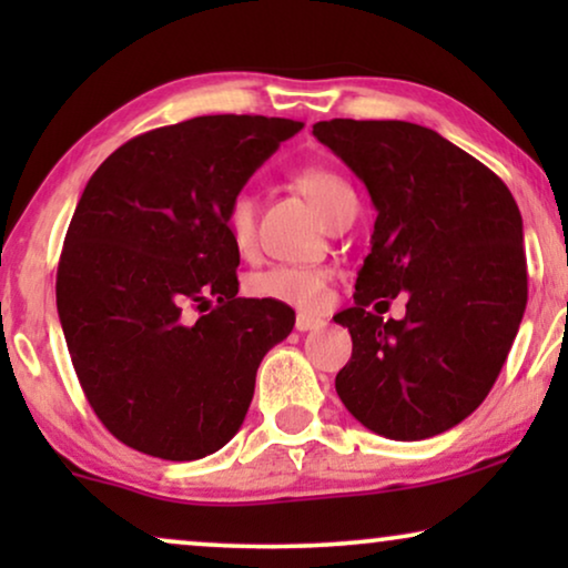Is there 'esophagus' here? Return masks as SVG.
<instances>
[{
    "instance_id": "esophagus-1",
    "label": "esophagus",
    "mask_w": 568,
    "mask_h": 568,
    "mask_svg": "<svg viewBox=\"0 0 568 568\" xmlns=\"http://www.w3.org/2000/svg\"><path fill=\"white\" fill-rule=\"evenodd\" d=\"M325 325L323 317L317 315H307V313H300L297 321H294V328H297L300 333H307V331H321Z\"/></svg>"
}]
</instances>
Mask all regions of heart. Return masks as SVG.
I'll return each instance as SVG.
<instances>
[{
    "label": "heart",
    "mask_w": 568,
    "mask_h": 568,
    "mask_svg": "<svg viewBox=\"0 0 568 568\" xmlns=\"http://www.w3.org/2000/svg\"><path fill=\"white\" fill-rule=\"evenodd\" d=\"M294 185L317 206V212L328 216L352 189L328 168L307 165L294 173ZM224 230L237 253H251L255 245V201L247 193H237L224 209ZM331 271L323 266H294V263H278L263 271H255L247 278L245 290L255 300L278 302L292 307H317L325 300Z\"/></svg>",
    "instance_id": "heart-1"
}]
</instances>
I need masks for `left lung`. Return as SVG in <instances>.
Segmentation results:
<instances>
[{"label":"left lung","mask_w":568,"mask_h":568,"mask_svg":"<svg viewBox=\"0 0 568 568\" xmlns=\"http://www.w3.org/2000/svg\"><path fill=\"white\" fill-rule=\"evenodd\" d=\"M313 134L377 209L354 307L333 315L354 344L336 393L369 432L429 439L484 403L523 323L517 201L484 162L418 123L333 119L317 121ZM403 291V322L368 310Z\"/></svg>","instance_id":"8db88e82"}]
</instances>
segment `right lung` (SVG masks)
Masks as SVG:
<instances>
[{
  "instance_id": "1",
  "label": "right lung",
  "mask_w": 568,
  "mask_h": 568,
  "mask_svg": "<svg viewBox=\"0 0 568 568\" xmlns=\"http://www.w3.org/2000/svg\"><path fill=\"white\" fill-rule=\"evenodd\" d=\"M302 126L199 115L134 136L84 185L57 310L82 390L123 445L199 460L243 426L258 364L292 333L294 310L237 297L224 209Z\"/></svg>"
}]
</instances>
